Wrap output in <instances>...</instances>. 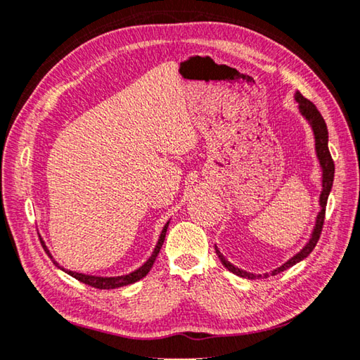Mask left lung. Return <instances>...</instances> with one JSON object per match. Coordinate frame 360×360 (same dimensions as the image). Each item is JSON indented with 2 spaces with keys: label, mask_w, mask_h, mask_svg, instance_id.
Instances as JSON below:
<instances>
[{
  "label": "left lung",
  "mask_w": 360,
  "mask_h": 360,
  "mask_svg": "<svg viewBox=\"0 0 360 360\" xmlns=\"http://www.w3.org/2000/svg\"><path fill=\"white\" fill-rule=\"evenodd\" d=\"M295 102L298 103L300 115L304 117V121L308 122L311 131H313L316 158H317V162H319V167H321V172H322V175H321L322 190H321V194H319V207H321V210L317 212L313 231H311L308 243H306L302 247V249H300L295 253V255L288 258L285 263H282L281 266L274 268L273 271H269V273L257 274V273H250V271H245V269H240L238 266H234L231 262H228L226 258L223 257V253L219 250V247L215 245V252H217V255H219L223 266H225L228 271H231L233 274L239 276V278L263 279V278H269V276L279 274V273H282V271L292 268L293 264L303 262L304 258L308 257L311 252H313V249L317 244V240H319L322 225H323V217H326L327 199H328V194H330V191H332V186H333L335 164H333V159H332V156H330V151H328V131H327V124H326V121H323V117L321 116L319 111H317V108L314 107V103L309 102L308 98H304L300 92H295Z\"/></svg>",
  "instance_id": "left-lung-1"
}]
</instances>
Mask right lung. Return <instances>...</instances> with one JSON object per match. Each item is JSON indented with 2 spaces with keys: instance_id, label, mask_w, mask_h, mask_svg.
<instances>
[{
  "instance_id": "obj_1",
  "label": "right lung",
  "mask_w": 360,
  "mask_h": 360,
  "mask_svg": "<svg viewBox=\"0 0 360 360\" xmlns=\"http://www.w3.org/2000/svg\"><path fill=\"white\" fill-rule=\"evenodd\" d=\"M167 226H169V221L166 223V225H164L162 231H161V236H159V239H158V243H156L155 250H153L151 257L148 258V260H146L143 264H141L140 268L132 271V273L122 274V276H92V274L76 273V271L65 269L63 266H60V264H58V263L54 260V258H52L51 252H49V249H47L46 245H44V250H46L47 255H49V257L52 258V262L56 263V266H58L62 271H65V273L72 276V278L78 279V281H81V282H84V284H87V285L96 287V288H116V287H124V285H131V284H134V282H137V281H140V279H143L145 276L150 273L153 263H155L158 253H159V250H161V247H162V244H164V239H166Z\"/></svg>"
}]
</instances>
